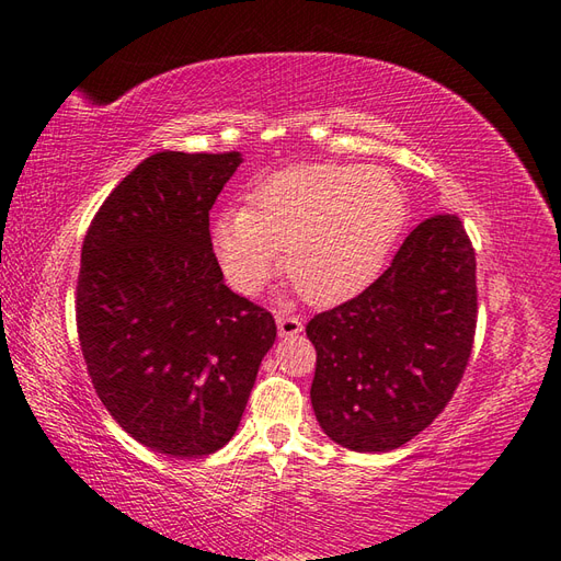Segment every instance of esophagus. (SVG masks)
I'll list each match as a JSON object with an SVG mask.
<instances>
[{"label": "esophagus", "mask_w": 561, "mask_h": 561, "mask_svg": "<svg viewBox=\"0 0 561 561\" xmlns=\"http://www.w3.org/2000/svg\"><path fill=\"white\" fill-rule=\"evenodd\" d=\"M277 330H279V337H294L304 330V320L296 318V316H289V313H279L277 316Z\"/></svg>", "instance_id": "1"}]
</instances>
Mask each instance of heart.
Here are the masks:
<instances>
[{
    "mask_svg": "<svg viewBox=\"0 0 561 561\" xmlns=\"http://www.w3.org/2000/svg\"><path fill=\"white\" fill-rule=\"evenodd\" d=\"M408 217L400 183L376 165L306 163L262 181L248 207L219 214L211 248L226 282L253 296L282 270L308 304L359 294L386 265Z\"/></svg>",
    "mask_w": 561,
    "mask_h": 561,
    "instance_id": "heart-1",
    "label": "heart"
}]
</instances>
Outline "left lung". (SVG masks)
<instances>
[{"label":"left lung","mask_w":561,"mask_h":561,"mask_svg":"<svg viewBox=\"0 0 561 561\" xmlns=\"http://www.w3.org/2000/svg\"><path fill=\"white\" fill-rule=\"evenodd\" d=\"M478 325L474 250L456 214L424 219L390 267L306 325L320 428L359 453L400 448L444 412Z\"/></svg>","instance_id":"1"}]
</instances>
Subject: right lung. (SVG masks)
Returning a JSON list of instances; mask_svg holds the SVG:
<instances>
[{
	"mask_svg": "<svg viewBox=\"0 0 561 561\" xmlns=\"http://www.w3.org/2000/svg\"><path fill=\"white\" fill-rule=\"evenodd\" d=\"M241 163L238 151L153 153L83 238L77 330L91 383L129 436L173 458L229 444L277 337L211 250L209 209Z\"/></svg>",
	"mask_w": 561,
	"mask_h": 561,
	"instance_id": "add662e5",
	"label": "right lung"
}]
</instances>
